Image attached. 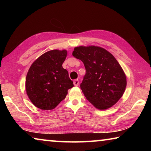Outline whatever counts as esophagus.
I'll use <instances>...</instances> for the list:
<instances>
[{"mask_svg":"<svg viewBox=\"0 0 151 151\" xmlns=\"http://www.w3.org/2000/svg\"><path fill=\"white\" fill-rule=\"evenodd\" d=\"M73 83H74V85H75V86H78V84H79V81H78V79H75V80L73 81Z\"/></svg>","mask_w":151,"mask_h":151,"instance_id":"esophagus-1","label":"esophagus"}]
</instances>
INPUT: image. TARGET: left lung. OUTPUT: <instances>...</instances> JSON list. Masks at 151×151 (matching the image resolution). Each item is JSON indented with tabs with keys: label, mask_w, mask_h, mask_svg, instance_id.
I'll use <instances>...</instances> for the list:
<instances>
[{
	"label": "left lung",
	"mask_w": 151,
	"mask_h": 151,
	"mask_svg": "<svg viewBox=\"0 0 151 151\" xmlns=\"http://www.w3.org/2000/svg\"><path fill=\"white\" fill-rule=\"evenodd\" d=\"M73 55L83 63L86 74L81 88L96 109H109L116 103L127 86L126 76L112 54L99 47H76Z\"/></svg>",
	"instance_id": "8db88e82"
}]
</instances>
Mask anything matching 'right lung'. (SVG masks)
I'll list each match as a JSON object with an SVG mask.
<instances>
[{
    "label": "right lung",
    "mask_w": 151,
    "mask_h": 151,
    "mask_svg": "<svg viewBox=\"0 0 151 151\" xmlns=\"http://www.w3.org/2000/svg\"><path fill=\"white\" fill-rule=\"evenodd\" d=\"M66 50H52L44 53L30 66L26 78L27 95L42 110L55 109L74 86L68 73L63 67Z\"/></svg>",
    "instance_id": "1"
}]
</instances>
